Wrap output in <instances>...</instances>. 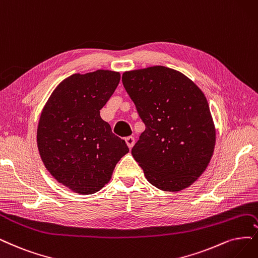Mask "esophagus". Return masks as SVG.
<instances>
[{
    "label": "esophagus",
    "instance_id": "obj_1",
    "mask_svg": "<svg viewBox=\"0 0 258 258\" xmlns=\"http://www.w3.org/2000/svg\"><path fill=\"white\" fill-rule=\"evenodd\" d=\"M125 141H126V145L128 146L130 149L133 148V146L135 145V138L133 137V136H127V137L125 138Z\"/></svg>",
    "mask_w": 258,
    "mask_h": 258
}]
</instances>
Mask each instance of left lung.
<instances>
[{
  "label": "left lung",
  "instance_id": "1",
  "mask_svg": "<svg viewBox=\"0 0 258 258\" xmlns=\"http://www.w3.org/2000/svg\"><path fill=\"white\" fill-rule=\"evenodd\" d=\"M122 83L146 125L132 155L147 179L164 191L191 185L211 161L216 141L204 93L163 66L124 72Z\"/></svg>",
  "mask_w": 258,
  "mask_h": 258
}]
</instances>
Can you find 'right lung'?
I'll list each match as a JSON object with an SVG mask.
<instances>
[{"mask_svg":"<svg viewBox=\"0 0 258 258\" xmlns=\"http://www.w3.org/2000/svg\"><path fill=\"white\" fill-rule=\"evenodd\" d=\"M119 82L120 74L108 70L73 74L57 86L41 112L37 145L43 164L78 194L99 191L128 152L100 116Z\"/></svg>","mask_w":258,"mask_h":258,"instance_id":"obj_1","label":"right lung"}]
</instances>
